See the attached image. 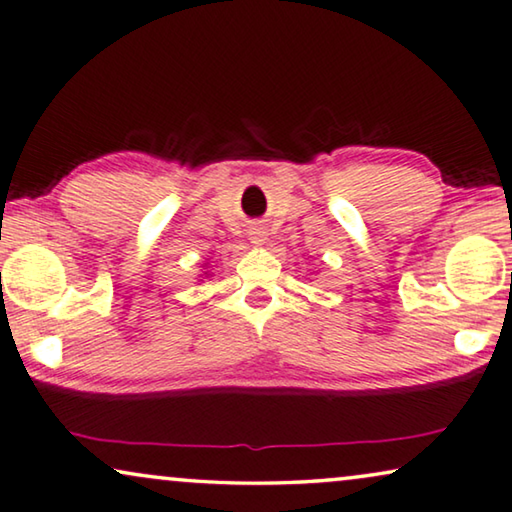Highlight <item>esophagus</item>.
Returning a JSON list of instances; mask_svg holds the SVG:
<instances>
[{"instance_id": "1", "label": "esophagus", "mask_w": 512, "mask_h": 512, "mask_svg": "<svg viewBox=\"0 0 512 512\" xmlns=\"http://www.w3.org/2000/svg\"><path fill=\"white\" fill-rule=\"evenodd\" d=\"M251 240H254V245H261V242L265 240V233L261 229H254L251 231Z\"/></svg>"}]
</instances>
